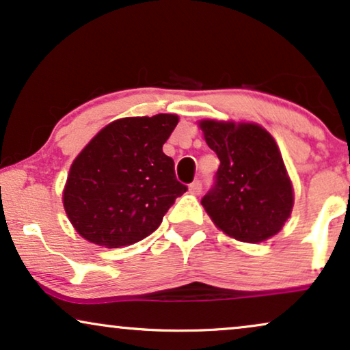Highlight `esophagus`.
I'll list each match as a JSON object with an SVG mask.
<instances>
[{"mask_svg":"<svg viewBox=\"0 0 350 350\" xmlns=\"http://www.w3.org/2000/svg\"><path fill=\"white\" fill-rule=\"evenodd\" d=\"M202 189H203V187H202L200 180H193V183L189 185V190H190V192H192V193H196V196H198V193L202 192Z\"/></svg>","mask_w":350,"mask_h":350,"instance_id":"34e87169","label":"esophagus"}]
</instances>
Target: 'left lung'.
<instances>
[{"label":"left lung","instance_id":"obj_1","mask_svg":"<svg viewBox=\"0 0 350 350\" xmlns=\"http://www.w3.org/2000/svg\"><path fill=\"white\" fill-rule=\"evenodd\" d=\"M200 127L219 160L215 183L202 198L213 223L250 244L280 232L294 193L273 137L256 124L202 121Z\"/></svg>","mask_w":350,"mask_h":350}]
</instances>
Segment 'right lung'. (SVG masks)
<instances>
[{
  "label": "right lung",
  "mask_w": 350,
  "mask_h": 350,
  "mask_svg": "<svg viewBox=\"0 0 350 350\" xmlns=\"http://www.w3.org/2000/svg\"><path fill=\"white\" fill-rule=\"evenodd\" d=\"M178 121L176 114L118 119L82 150L70 166L63 203L83 239L118 249L157 231L187 190L163 153Z\"/></svg>",
  "instance_id": "right-lung-1"
}]
</instances>
